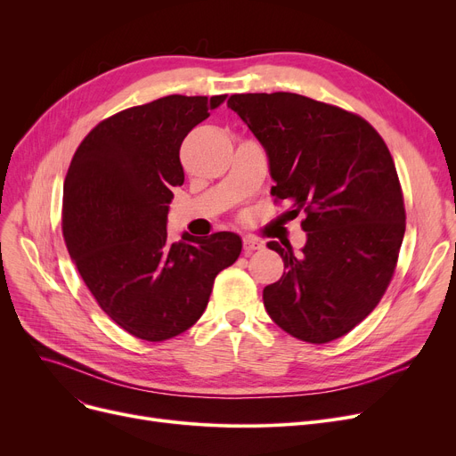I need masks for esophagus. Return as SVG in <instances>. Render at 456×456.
I'll list each match as a JSON object with an SVG mask.
<instances>
[{"instance_id":"obj_1","label":"esophagus","mask_w":456,"mask_h":456,"mask_svg":"<svg viewBox=\"0 0 456 456\" xmlns=\"http://www.w3.org/2000/svg\"><path fill=\"white\" fill-rule=\"evenodd\" d=\"M262 248H265V242L255 240V238H244V251H246V255H249V253H253L256 249H262Z\"/></svg>"}]
</instances>
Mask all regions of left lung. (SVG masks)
<instances>
[{
	"label": "left lung",
	"instance_id": "left-lung-1",
	"mask_svg": "<svg viewBox=\"0 0 456 456\" xmlns=\"http://www.w3.org/2000/svg\"><path fill=\"white\" fill-rule=\"evenodd\" d=\"M232 109L262 143L306 244L270 242L282 277L262 299L292 337L327 344L361 323L392 281L404 236V203L394 159L364 118L292 92L234 94Z\"/></svg>",
	"mask_w": 456,
	"mask_h": 456
}]
</instances>
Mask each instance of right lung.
<instances>
[{
    "instance_id": "1",
    "label": "right lung",
    "mask_w": 456,
    "mask_h": 456,
    "mask_svg": "<svg viewBox=\"0 0 456 456\" xmlns=\"http://www.w3.org/2000/svg\"><path fill=\"white\" fill-rule=\"evenodd\" d=\"M227 95H166L95 126L64 181L62 234L71 260L103 308L129 334L174 338L205 313L216 275L234 265L242 238L183 232L167 240L174 186L184 183V136Z\"/></svg>"
}]
</instances>
